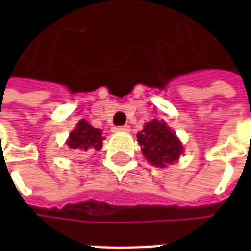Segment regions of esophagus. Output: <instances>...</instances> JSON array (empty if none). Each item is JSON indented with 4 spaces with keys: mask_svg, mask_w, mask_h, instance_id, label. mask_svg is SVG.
I'll list each match as a JSON object with an SVG mask.
<instances>
[{
    "mask_svg": "<svg viewBox=\"0 0 251 251\" xmlns=\"http://www.w3.org/2000/svg\"><path fill=\"white\" fill-rule=\"evenodd\" d=\"M115 131H129L130 130V126L127 125H122V126H117L114 129Z\"/></svg>",
    "mask_w": 251,
    "mask_h": 251,
    "instance_id": "1",
    "label": "esophagus"
}]
</instances>
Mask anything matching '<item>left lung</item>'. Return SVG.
Instances as JSON below:
<instances>
[{
    "instance_id": "8db88e82",
    "label": "left lung",
    "mask_w": 251,
    "mask_h": 251,
    "mask_svg": "<svg viewBox=\"0 0 251 251\" xmlns=\"http://www.w3.org/2000/svg\"><path fill=\"white\" fill-rule=\"evenodd\" d=\"M137 138L144 157L158 168L175 163L184 152L183 144L164 121L147 122L144 129L137 133Z\"/></svg>"
}]
</instances>
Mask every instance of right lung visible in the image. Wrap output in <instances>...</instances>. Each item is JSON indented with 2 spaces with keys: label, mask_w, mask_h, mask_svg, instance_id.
<instances>
[{
  "label": "right lung",
  "mask_w": 251,
  "mask_h": 251,
  "mask_svg": "<svg viewBox=\"0 0 251 251\" xmlns=\"http://www.w3.org/2000/svg\"><path fill=\"white\" fill-rule=\"evenodd\" d=\"M103 140L102 131L93 127L86 120H80L77 122L76 127L70 133L67 145L76 152H88L90 149L99 151L102 148Z\"/></svg>",
  "instance_id": "obj_1"
}]
</instances>
